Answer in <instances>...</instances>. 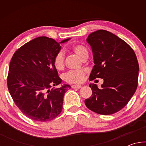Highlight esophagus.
<instances>
[{
    "label": "esophagus",
    "instance_id": "obj_1",
    "mask_svg": "<svg viewBox=\"0 0 146 146\" xmlns=\"http://www.w3.org/2000/svg\"><path fill=\"white\" fill-rule=\"evenodd\" d=\"M82 88V86L81 85H73L71 86V88L73 89H80Z\"/></svg>",
    "mask_w": 146,
    "mask_h": 146
}]
</instances>
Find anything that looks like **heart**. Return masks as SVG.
Listing matches in <instances>:
<instances>
[{
	"label": "heart",
	"mask_w": 146,
	"mask_h": 146,
	"mask_svg": "<svg viewBox=\"0 0 146 146\" xmlns=\"http://www.w3.org/2000/svg\"><path fill=\"white\" fill-rule=\"evenodd\" d=\"M72 50L76 55L82 59L86 55H88L87 49L84 46L80 44H76L72 47ZM53 64L57 70H62L64 66V53L60 51L55 56L53 60ZM86 71L85 70H74L70 71L64 76V78L69 83H80L82 82Z\"/></svg>",
	"instance_id": "b5f03b06"
}]
</instances>
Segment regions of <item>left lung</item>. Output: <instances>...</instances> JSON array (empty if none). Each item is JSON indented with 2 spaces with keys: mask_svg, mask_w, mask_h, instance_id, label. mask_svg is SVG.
Masks as SVG:
<instances>
[{
  "mask_svg": "<svg viewBox=\"0 0 146 146\" xmlns=\"http://www.w3.org/2000/svg\"><path fill=\"white\" fill-rule=\"evenodd\" d=\"M86 41L92 49L95 64L90 80L100 78L104 83L100 88L90 84L92 95L85 100V104L98 114H113L127 105L137 90V56L124 40L106 30L93 32Z\"/></svg>",
  "mask_w": 146,
  "mask_h": 146,
  "instance_id": "left-lung-1",
  "label": "left lung"
}]
</instances>
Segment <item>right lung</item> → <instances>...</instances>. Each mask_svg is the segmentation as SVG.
<instances>
[{
    "label": "right lung",
    "instance_id": "add662e5",
    "mask_svg": "<svg viewBox=\"0 0 146 146\" xmlns=\"http://www.w3.org/2000/svg\"><path fill=\"white\" fill-rule=\"evenodd\" d=\"M39 36L19 48L9 64L7 84L16 106L26 117L38 122L54 119L62 110L64 94L70 85L51 89L62 82L53 60L61 49L60 44Z\"/></svg>",
    "mask_w": 146,
    "mask_h": 146
}]
</instances>
